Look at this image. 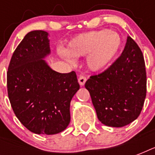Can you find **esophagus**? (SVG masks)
I'll return each instance as SVG.
<instances>
[{
    "label": "esophagus",
    "mask_w": 155,
    "mask_h": 155,
    "mask_svg": "<svg viewBox=\"0 0 155 155\" xmlns=\"http://www.w3.org/2000/svg\"><path fill=\"white\" fill-rule=\"evenodd\" d=\"M86 80H87V79H86L84 75H80V77H79V79H78V81H79V84H80V86H84L85 82H86Z\"/></svg>",
    "instance_id": "obj_1"
}]
</instances>
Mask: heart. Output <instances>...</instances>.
<instances>
[{
  "label": "heart",
  "mask_w": 155,
  "mask_h": 155,
  "mask_svg": "<svg viewBox=\"0 0 155 155\" xmlns=\"http://www.w3.org/2000/svg\"><path fill=\"white\" fill-rule=\"evenodd\" d=\"M122 48V38L118 33L107 29L81 34L70 40L67 51L60 50L59 55L68 63L87 55V67L97 71L106 68L118 56Z\"/></svg>",
  "instance_id": "b5f03b06"
}]
</instances>
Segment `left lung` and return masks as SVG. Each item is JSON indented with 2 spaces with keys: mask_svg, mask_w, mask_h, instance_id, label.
Returning a JSON list of instances; mask_svg holds the SVG:
<instances>
[{
  "mask_svg": "<svg viewBox=\"0 0 155 155\" xmlns=\"http://www.w3.org/2000/svg\"><path fill=\"white\" fill-rule=\"evenodd\" d=\"M97 117L110 127H123L136 120L147 95L144 57L137 43L128 36L125 49L105 71L85 83Z\"/></svg>",
  "mask_w": 155,
  "mask_h": 155,
  "instance_id": "1",
  "label": "left lung"
}]
</instances>
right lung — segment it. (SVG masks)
<instances>
[{"mask_svg":"<svg viewBox=\"0 0 155 155\" xmlns=\"http://www.w3.org/2000/svg\"><path fill=\"white\" fill-rule=\"evenodd\" d=\"M50 54L49 34L30 31L16 48L7 72L13 112L37 134H56L68 127L71 101L80 89L75 71L59 73L50 68L45 60Z\"/></svg>","mask_w":155,"mask_h":155,"instance_id":"add662e5","label":"right lung"}]
</instances>
